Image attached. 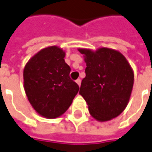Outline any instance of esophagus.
Here are the masks:
<instances>
[{"label": "esophagus", "mask_w": 152, "mask_h": 152, "mask_svg": "<svg viewBox=\"0 0 152 152\" xmlns=\"http://www.w3.org/2000/svg\"><path fill=\"white\" fill-rule=\"evenodd\" d=\"M76 83H77V85H78V86H80V83H81V80H80V79H77L76 80Z\"/></svg>", "instance_id": "esophagus-1"}]
</instances>
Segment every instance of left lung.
Here are the masks:
<instances>
[{
  "instance_id": "left-lung-1",
  "label": "left lung",
  "mask_w": 152,
  "mask_h": 152,
  "mask_svg": "<svg viewBox=\"0 0 152 152\" xmlns=\"http://www.w3.org/2000/svg\"><path fill=\"white\" fill-rule=\"evenodd\" d=\"M78 51L83 54L86 63L80 94L86 101L94 118L99 122L111 120L128 105L134 80L131 66L123 54L113 49Z\"/></svg>"
}]
</instances>
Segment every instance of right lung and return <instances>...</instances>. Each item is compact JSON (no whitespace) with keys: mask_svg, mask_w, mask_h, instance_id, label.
I'll return each mask as SVG.
<instances>
[{"mask_svg":"<svg viewBox=\"0 0 152 152\" xmlns=\"http://www.w3.org/2000/svg\"><path fill=\"white\" fill-rule=\"evenodd\" d=\"M65 52L45 48L29 59L24 69V87L32 107L41 116L56 118L68 109L79 91L70 78Z\"/></svg>","mask_w":152,"mask_h":152,"instance_id":"obj_1","label":"right lung"}]
</instances>
